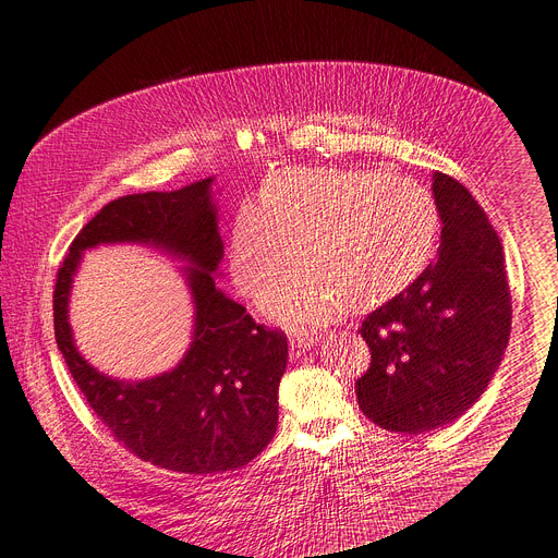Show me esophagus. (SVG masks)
<instances>
[{
  "label": "esophagus",
  "mask_w": 558,
  "mask_h": 558,
  "mask_svg": "<svg viewBox=\"0 0 558 558\" xmlns=\"http://www.w3.org/2000/svg\"><path fill=\"white\" fill-rule=\"evenodd\" d=\"M316 341H318V337H314V333H307V331H293L289 337V345H291L293 354L307 352L310 348H314Z\"/></svg>",
  "instance_id": "obj_1"
}]
</instances>
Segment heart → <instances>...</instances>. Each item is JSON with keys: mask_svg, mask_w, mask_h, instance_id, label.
Here are the masks:
<instances>
[{"mask_svg": "<svg viewBox=\"0 0 558 558\" xmlns=\"http://www.w3.org/2000/svg\"><path fill=\"white\" fill-rule=\"evenodd\" d=\"M439 210L422 183L363 168L314 166L274 174L233 215L229 269L253 295L295 253L259 307L287 325H320L375 310L411 287L433 259ZM294 251H290V246Z\"/></svg>", "mask_w": 558, "mask_h": 558, "instance_id": "obj_1", "label": "heart"}]
</instances>
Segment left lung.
<instances>
[{"mask_svg": "<svg viewBox=\"0 0 558 558\" xmlns=\"http://www.w3.org/2000/svg\"><path fill=\"white\" fill-rule=\"evenodd\" d=\"M441 219L437 259L367 314L373 352L356 381L363 415L386 430L428 433L464 415L487 390L511 329L505 251L487 213L460 181L433 172Z\"/></svg>", "mask_w": 558, "mask_h": 558, "instance_id": "obj_1", "label": "left lung"}]
</instances>
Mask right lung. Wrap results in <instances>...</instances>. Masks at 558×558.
<instances>
[{"label":"right lung","instance_id":"add662e5","mask_svg":"<svg viewBox=\"0 0 558 558\" xmlns=\"http://www.w3.org/2000/svg\"><path fill=\"white\" fill-rule=\"evenodd\" d=\"M213 179L102 206L71 242L53 291L56 343L94 413L141 460L195 475L235 471L265 451L278 428V386L287 367L284 333L257 325L215 287L225 242ZM123 241L183 258L196 305L190 352L168 374L143 383L98 374L77 352L68 325V295L82 253Z\"/></svg>","mask_w":558,"mask_h":558}]
</instances>
